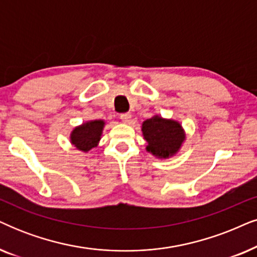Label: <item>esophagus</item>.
I'll return each instance as SVG.
<instances>
[{"label":"esophagus","instance_id":"34e87169","mask_svg":"<svg viewBox=\"0 0 257 257\" xmlns=\"http://www.w3.org/2000/svg\"><path fill=\"white\" fill-rule=\"evenodd\" d=\"M120 119L122 120V122H125V124H127L131 120V114L130 113H122L120 114Z\"/></svg>","mask_w":257,"mask_h":257}]
</instances>
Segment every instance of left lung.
I'll use <instances>...</instances> for the list:
<instances>
[{
	"mask_svg": "<svg viewBox=\"0 0 257 257\" xmlns=\"http://www.w3.org/2000/svg\"><path fill=\"white\" fill-rule=\"evenodd\" d=\"M142 132L148 143L146 151L159 159L175 156L185 141V131L181 122L161 115H153L143 121Z\"/></svg>",
	"mask_w": 257,
	"mask_h": 257,
	"instance_id": "8db88e82",
	"label": "left lung"
}]
</instances>
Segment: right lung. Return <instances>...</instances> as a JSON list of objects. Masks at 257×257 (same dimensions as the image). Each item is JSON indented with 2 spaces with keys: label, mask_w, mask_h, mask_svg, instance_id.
<instances>
[{
  "label": "right lung",
  "mask_w": 257,
  "mask_h": 257,
  "mask_svg": "<svg viewBox=\"0 0 257 257\" xmlns=\"http://www.w3.org/2000/svg\"><path fill=\"white\" fill-rule=\"evenodd\" d=\"M105 121L101 119L89 120L76 127L71 132V144L79 151L87 153L99 144L101 139Z\"/></svg>",
  "instance_id": "1"
}]
</instances>
